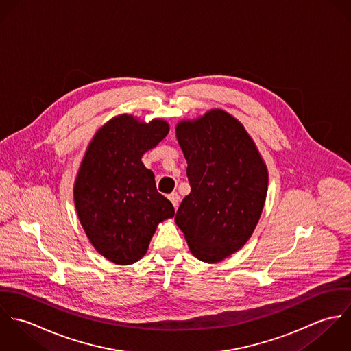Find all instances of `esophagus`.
Instances as JSON below:
<instances>
[{
	"mask_svg": "<svg viewBox=\"0 0 351 351\" xmlns=\"http://www.w3.org/2000/svg\"><path fill=\"white\" fill-rule=\"evenodd\" d=\"M169 200L171 201V204L174 205V208L177 209L178 208V204H180V196L177 193H171L169 195Z\"/></svg>",
	"mask_w": 351,
	"mask_h": 351,
	"instance_id": "1",
	"label": "esophagus"
}]
</instances>
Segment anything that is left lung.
Wrapping results in <instances>:
<instances>
[{
    "instance_id": "1",
    "label": "left lung",
    "mask_w": 351,
    "mask_h": 351,
    "mask_svg": "<svg viewBox=\"0 0 351 351\" xmlns=\"http://www.w3.org/2000/svg\"><path fill=\"white\" fill-rule=\"evenodd\" d=\"M176 136L192 188L176 223L197 259L220 262L246 245L259 221L266 163L243 124L219 108L178 121Z\"/></svg>"
}]
</instances>
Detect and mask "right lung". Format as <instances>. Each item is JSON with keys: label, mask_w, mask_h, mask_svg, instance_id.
I'll list each match as a JSON object with an SVG mask.
<instances>
[{"label": "right lung", "mask_w": 351, "mask_h": 351, "mask_svg": "<svg viewBox=\"0 0 351 351\" xmlns=\"http://www.w3.org/2000/svg\"><path fill=\"white\" fill-rule=\"evenodd\" d=\"M169 130L163 119L117 114L101 125L81 160L73 188L80 223L92 246L116 265L142 259L158 224L176 213L142 162Z\"/></svg>", "instance_id": "right-lung-1"}]
</instances>
